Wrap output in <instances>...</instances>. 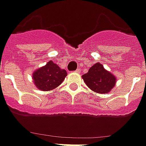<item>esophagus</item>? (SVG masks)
Instances as JSON below:
<instances>
[{
    "mask_svg": "<svg viewBox=\"0 0 146 146\" xmlns=\"http://www.w3.org/2000/svg\"><path fill=\"white\" fill-rule=\"evenodd\" d=\"M75 72H76V73H80V69H79V68H78V69H77V70H76Z\"/></svg>",
    "mask_w": 146,
    "mask_h": 146,
    "instance_id": "34e87169",
    "label": "esophagus"
}]
</instances>
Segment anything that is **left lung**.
I'll return each instance as SVG.
<instances>
[{"instance_id": "8db88e82", "label": "left lung", "mask_w": 146, "mask_h": 146, "mask_svg": "<svg viewBox=\"0 0 146 146\" xmlns=\"http://www.w3.org/2000/svg\"><path fill=\"white\" fill-rule=\"evenodd\" d=\"M82 78L89 88L98 94L109 93L116 83L115 76L105 69L99 62L91 66L88 73L82 75Z\"/></svg>"}]
</instances>
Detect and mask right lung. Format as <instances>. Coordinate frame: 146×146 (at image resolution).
<instances>
[{
	"label": "right lung",
	"mask_w": 146,
	"mask_h": 146,
	"mask_svg": "<svg viewBox=\"0 0 146 146\" xmlns=\"http://www.w3.org/2000/svg\"><path fill=\"white\" fill-rule=\"evenodd\" d=\"M67 72L56 64L50 60L43 67L36 69L32 74L35 86L42 91H50L58 87L63 82Z\"/></svg>",
	"instance_id": "1"
}]
</instances>
